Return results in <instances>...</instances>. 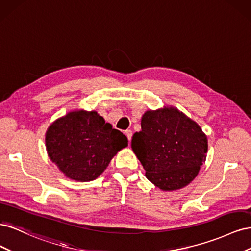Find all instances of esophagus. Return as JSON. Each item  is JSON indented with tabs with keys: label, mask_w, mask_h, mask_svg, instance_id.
Instances as JSON below:
<instances>
[{
	"label": "esophagus",
	"mask_w": 251,
	"mask_h": 251,
	"mask_svg": "<svg viewBox=\"0 0 251 251\" xmlns=\"http://www.w3.org/2000/svg\"><path fill=\"white\" fill-rule=\"evenodd\" d=\"M125 134H126V136L127 137L128 142H130V141H131V139H132V135H133L132 131H131V130H126V131L125 132Z\"/></svg>",
	"instance_id": "34e87169"
}]
</instances>
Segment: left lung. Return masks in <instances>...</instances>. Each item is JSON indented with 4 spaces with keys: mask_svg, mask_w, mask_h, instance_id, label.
Here are the masks:
<instances>
[{
    "mask_svg": "<svg viewBox=\"0 0 251 251\" xmlns=\"http://www.w3.org/2000/svg\"><path fill=\"white\" fill-rule=\"evenodd\" d=\"M146 177L161 191L188 185L206 160L207 136L200 126L175 107L149 110L141 117V131L131 141Z\"/></svg>",
    "mask_w": 251,
    "mask_h": 251,
    "instance_id": "left-lung-1",
    "label": "left lung"
}]
</instances>
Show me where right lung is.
I'll use <instances>...</instances> for the list:
<instances>
[{
	"label": "right lung",
	"instance_id": "obj_1",
	"mask_svg": "<svg viewBox=\"0 0 251 251\" xmlns=\"http://www.w3.org/2000/svg\"><path fill=\"white\" fill-rule=\"evenodd\" d=\"M45 143L51 161L67 178L88 182L127 147V138L96 111L73 110L48 126Z\"/></svg>",
	"mask_w": 251,
	"mask_h": 251
}]
</instances>
